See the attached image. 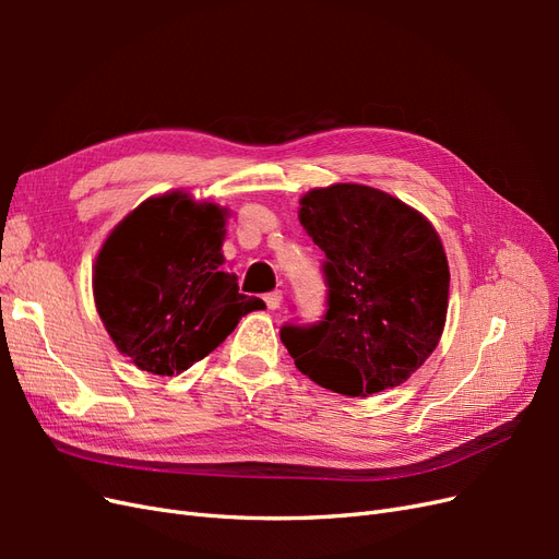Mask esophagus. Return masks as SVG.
<instances>
[{
  "instance_id": "obj_1",
  "label": "esophagus",
  "mask_w": 559,
  "mask_h": 559,
  "mask_svg": "<svg viewBox=\"0 0 559 559\" xmlns=\"http://www.w3.org/2000/svg\"><path fill=\"white\" fill-rule=\"evenodd\" d=\"M282 300H284V294H282V292H270V294H265V306H267L270 310H280Z\"/></svg>"
}]
</instances>
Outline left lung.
I'll use <instances>...</instances> for the list:
<instances>
[{
    "instance_id": "left-lung-1",
    "label": "left lung",
    "mask_w": 559,
    "mask_h": 559,
    "mask_svg": "<svg viewBox=\"0 0 559 559\" xmlns=\"http://www.w3.org/2000/svg\"><path fill=\"white\" fill-rule=\"evenodd\" d=\"M300 226L326 253L329 310L314 326H284L296 368L343 396L399 386L441 341L450 267L425 214L364 183L300 198Z\"/></svg>"
}]
</instances>
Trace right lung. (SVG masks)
Masks as SVG:
<instances>
[{"mask_svg":"<svg viewBox=\"0 0 559 559\" xmlns=\"http://www.w3.org/2000/svg\"><path fill=\"white\" fill-rule=\"evenodd\" d=\"M228 210L186 191L146 198L107 235L93 296L116 349L140 370L179 376L263 310L224 273Z\"/></svg>","mask_w":559,"mask_h":559,"instance_id":"right-lung-1","label":"right lung"}]
</instances>
